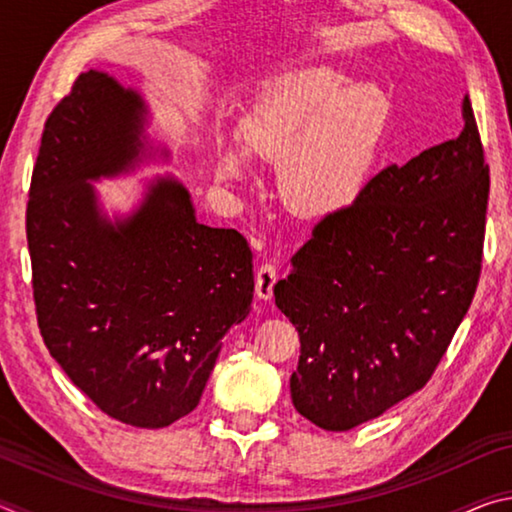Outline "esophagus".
I'll return each instance as SVG.
<instances>
[{
    "label": "esophagus",
    "mask_w": 512,
    "mask_h": 512,
    "mask_svg": "<svg viewBox=\"0 0 512 512\" xmlns=\"http://www.w3.org/2000/svg\"><path fill=\"white\" fill-rule=\"evenodd\" d=\"M277 284V268L271 262H264L257 266L255 273V291L259 300H271L273 289Z\"/></svg>",
    "instance_id": "34e87169"
}]
</instances>
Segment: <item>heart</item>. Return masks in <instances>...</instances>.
I'll return each instance as SVG.
<instances>
[{
	"label": "heart",
	"instance_id": "1",
	"mask_svg": "<svg viewBox=\"0 0 512 512\" xmlns=\"http://www.w3.org/2000/svg\"><path fill=\"white\" fill-rule=\"evenodd\" d=\"M388 99L334 67H307L268 85L241 119L237 144L216 155V178L239 185L246 158L280 162V194L293 214L323 219L357 201L388 126Z\"/></svg>",
	"mask_w": 512,
	"mask_h": 512
}]
</instances>
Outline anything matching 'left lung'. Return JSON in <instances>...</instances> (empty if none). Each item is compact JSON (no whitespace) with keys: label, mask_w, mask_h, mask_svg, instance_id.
I'll return each mask as SVG.
<instances>
[{"label":"left lung","mask_w":512,"mask_h":512,"mask_svg":"<svg viewBox=\"0 0 512 512\" xmlns=\"http://www.w3.org/2000/svg\"><path fill=\"white\" fill-rule=\"evenodd\" d=\"M463 133L381 169L320 221L275 284L298 329L296 411L348 431L418 393L472 305L490 169L470 99Z\"/></svg>","instance_id":"obj_1"}]
</instances>
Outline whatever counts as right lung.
<instances>
[{
	"label": "right lung",
	"instance_id": "right-lung-1",
	"mask_svg": "<svg viewBox=\"0 0 512 512\" xmlns=\"http://www.w3.org/2000/svg\"><path fill=\"white\" fill-rule=\"evenodd\" d=\"M144 126L140 92L97 69L81 74L42 133L27 241L51 357L110 418L160 429L201 402L255 280L248 241L198 223L178 178L151 180L128 216L103 212L90 180L135 169Z\"/></svg>",
	"mask_w": 512,
	"mask_h": 512
}]
</instances>
